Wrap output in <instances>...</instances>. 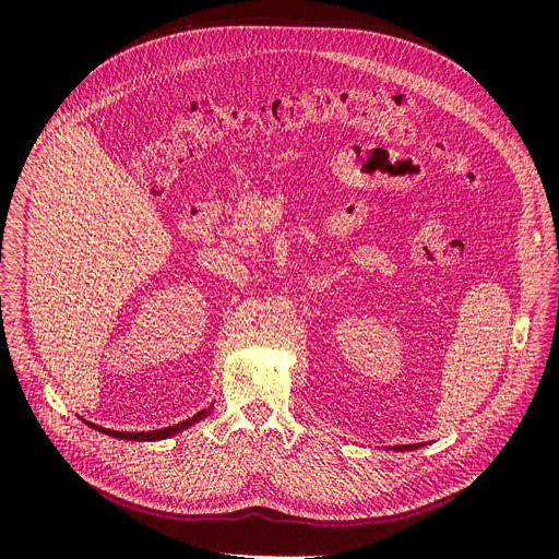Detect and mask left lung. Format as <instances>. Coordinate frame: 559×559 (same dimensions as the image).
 Returning a JSON list of instances; mask_svg holds the SVG:
<instances>
[{
    "label": "left lung",
    "mask_w": 559,
    "mask_h": 559,
    "mask_svg": "<svg viewBox=\"0 0 559 559\" xmlns=\"http://www.w3.org/2000/svg\"><path fill=\"white\" fill-rule=\"evenodd\" d=\"M421 447H426V442L424 444H396V447H385L388 451H415V449H421Z\"/></svg>",
    "instance_id": "8db88e82"
}]
</instances>
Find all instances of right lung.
Listing matches in <instances>:
<instances>
[{
  "label": "right lung",
  "instance_id": "1",
  "mask_svg": "<svg viewBox=\"0 0 559 559\" xmlns=\"http://www.w3.org/2000/svg\"><path fill=\"white\" fill-rule=\"evenodd\" d=\"M213 404H210L207 408H203V411H199L197 415H192L190 419L187 421H180V424H176V426L163 427V429H153V431H115V429H107V427L96 426V424H90V421H85L83 419V424L85 426L92 427V429H96V431H100V433H107L110 438H117V440H133V442H159V440H167V438H171V436H176V433H180V431H185L190 426H194V424H199V421H203V419H207L210 415H212Z\"/></svg>",
  "mask_w": 559,
  "mask_h": 559
}]
</instances>
